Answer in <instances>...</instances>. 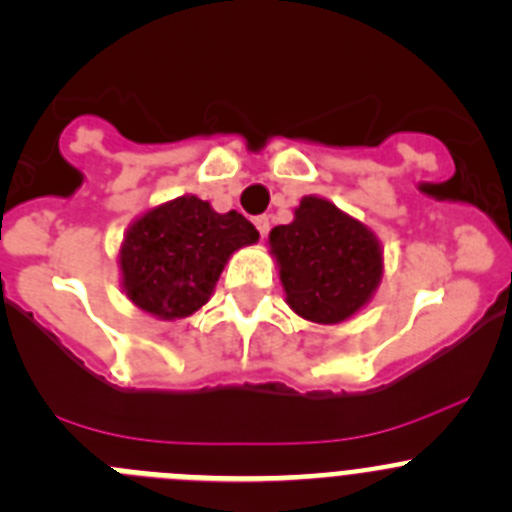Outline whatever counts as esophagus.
<instances>
[{
	"mask_svg": "<svg viewBox=\"0 0 512 512\" xmlns=\"http://www.w3.org/2000/svg\"><path fill=\"white\" fill-rule=\"evenodd\" d=\"M252 222H255L260 237H267V232H270V217H267V214H260V217H255Z\"/></svg>",
	"mask_w": 512,
	"mask_h": 512,
	"instance_id": "esophagus-1",
	"label": "esophagus"
}]
</instances>
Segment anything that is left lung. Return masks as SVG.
<instances>
[{"label":"left lung","instance_id":"8db88e82","mask_svg":"<svg viewBox=\"0 0 512 512\" xmlns=\"http://www.w3.org/2000/svg\"><path fill=\"white\" fill-rule=\"evenodd\" d=\"M288 305L305 321H348L381 283L384 257L376 234L321 197H303L290 224L270 232Z\"/></svg>","mask_w":512,"mask_h":512}]
</instances>
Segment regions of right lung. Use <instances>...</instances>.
Here are the masks:
<instances>
[{
  "instance_id": "obj_1",
  "label": "right lung",
  "mask_w": 512,
  "mask_h": 512,
  "mask_svg": "<svg viewBox=\"0 0 512 512\" xmlns=\"http://www.w3.org/2000/svg\"><path fill=\"white\" fill-rule=\"evenodd\" d=\"M260 232L240 212L219 214L199 197L148 209L128 227L121 275L128 300L161 321L186 318L214 293L224 265Z\"/></svg>"
}]
</instances>
